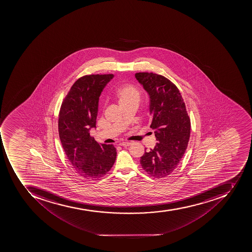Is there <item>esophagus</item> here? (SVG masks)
I'll return each mask as SVG.
<instances>
[{"label":"esophagus","instance_id":"1","mask_svg":"<svg viewBox=\"0 0 252 252\" xmlns=\"http://www.w3.org/2000/svg\"><path fill=\"white\" fill-rule=\"evenodd\" d=\"M120 146H121V147H128V146H130L131 145V143H129V142H125V143H120Z\"/></svg>","mask_w":252,"mask_h":252}]
</instances>
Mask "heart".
Here are the masks:
<instances>
[{"label": "heart", "instance_id": "obj_1", "mask_svg": "<svg viewBox=\"0 0 252 252\" xmlns=\"http://www.w3.org/2000/svg\"><path fill=\"white\" fill-rule=\"evenodd\" d=\"M115 97L119 105L124 106L130 104L139 103L140 94L135 87L126 84L121 86V88L117 90Z\"/></svg>", "mask_w": 252, "mask_h": 252}]
</instances>
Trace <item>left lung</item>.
Returning a JSON list of instances; mask_svg holds the SVG:
<instances>
[{"label": "left lung", "mask_w": 252, "mask_h": 252, "mask_svg": "<svg viewBox=\"0 0 252 252\" xmlns=\"http://www.w3.org/2000/svg\"><path fill=\"white\" fill-rule=\"evenodd\" d=\"M137 80L150 97L151 128L158 143L141 157L143 170L155 178L169 176L185 155L190 132V121L178 88L158 74L139 72Z\"/></svg>", "instance_id": "obj_1"}]
</instances>
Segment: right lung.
Returning a JSON list of instances; mask_svg holds the SVG:
<instances>
[{
  "label": "right lung",
  "mask_w": 252,
  "mask_h": 252,
  "mask_svg": "<svg viewBox=\"0 0 252 252\" xmlns=\"http://www.w3.org/2000/svg\"><path fill=\"white\" fill-rule=\"evenodd\" d=\"M113 78V74L79 78L60 110L58 131L63 151L76 173L92 181L105 176L117 158L113 145L98 144L90 135L91 129L96 128L101 93Z\"/></svg>",
  "instance_id": "right-lung-1"
}]
</instances>
